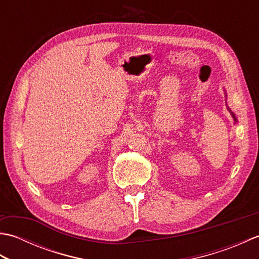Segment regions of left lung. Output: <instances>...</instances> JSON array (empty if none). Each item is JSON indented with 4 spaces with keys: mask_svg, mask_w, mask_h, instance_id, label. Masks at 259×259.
Here are the masks:
<instances>
[{
    "mask_svg": "<svg viewBox=\"0 0 259 259\" xmlns=\"http://www.w3.org/2000/svg\"><path fill=\"white\" fill-rule=\"evenodd\" d=\"M233 117H234V119H235V120H236V118H235V115H234V114H233Z\"/></svg>",
    "mask_w": 259,
    "mask_h": 259,
    "instance_id": "1",
    "label": "left lung"
}]
</instances>
